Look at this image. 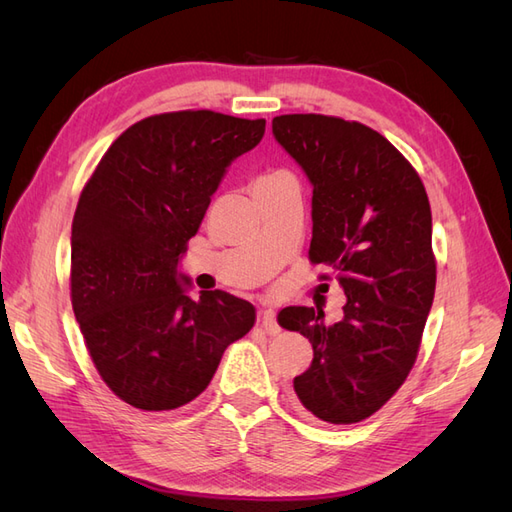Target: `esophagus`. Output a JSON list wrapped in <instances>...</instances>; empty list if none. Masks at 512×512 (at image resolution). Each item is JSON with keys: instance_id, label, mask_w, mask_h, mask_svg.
<instances>
[{"instance_id": "obj_1", "label": "esophagus", "mask_w": 512, "mask_h": 512, "mask_svg": "<svg viewBox=\"0 0 512 512\" xmlns=\"http://www.w3.org/2000/svg\"><path fill=\"white\" fill-rule=\"evenodd\" d=\"M258 322H260L262 331H267L269 335L280 333V324H277V316L273 309H262V312L258 314Z\"/></svg>"}]
</instances>
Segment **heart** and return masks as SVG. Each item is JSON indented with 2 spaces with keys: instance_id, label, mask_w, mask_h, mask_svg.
Instances as JSON below:
<instances>
[{
  "instance_id": "obj_1",
  "label": "heart",
  "mask_w": 512,
  "mask_h": 512,
  "mask_svg": "<svg viewBox=\"0 0 512 512\" xmlns=\"http://www.w3.org/2000/svg\"><path fill=\"white\" fill-rule=\"evenodd\" d=\"M282 179H292V175L286 173V170H271V173L258 177L256 183H271V181H282Z\"/></svg>"
}]
</instances>
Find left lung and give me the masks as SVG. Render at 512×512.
<instances>
[{"label":"left lung","instance_id":"left-lung-1","mask_svg":"<svg viewBox=\"0 0 512 512\" xmlns=\"http://www.w3.org/2000/svg\"><path fill=\"white\" fill-rule=\"evenodd\" d=\"M273 136L314 185L309 260L333 269L348 299L335 324L314 307L277 314L314 348L294 393L320 421L359 423L397 393L421 346L436 292L429 198L412 164L359 121L280 115Z\"/></svg>","mask_w":512,"mask_h":512}]
</instances>
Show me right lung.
Wrapping results in <instances>:
<instances>
[{"label": "right lung", "instance_id": "1", "mask_svg": "<svg viewBox=\"0 0 512 512\" xmlns=\"http://www.w3.org/2000/svg\"><path fill=\"white\" fill-rule=\"evenodd\" d=\"M265 119L177 111L136 121L108 147L76 205L70 297L98 374L126 404L162 412L203 393L256 309L224 290L188 294L179 271L230 162Z\"/></svg>", "mask_w": 512, "mask_h": 512}]
</instances>
